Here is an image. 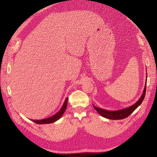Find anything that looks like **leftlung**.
<instances>
[{
	"label": "left lung",
	"instance_id": "8db88e82",
	"mask_svg": "<svg viewBox=\"0 0 157 157\" xmlns=\"http://www.w3.org/2000/svg\"><path fill=\"white\" fill-rule=\"evenodd\" d=\"M146 85L144 89L143 93L142 94V96L141 98L137 101L136 103H135L134 105L132 106L128 107V108H127L125 109H123L121 110H118V111H109L108 110H105L99 108H97L96 106L93 105L94 109L98 113V114H101L102 117L108 118V119H111V120H121V119H124L127 117H128L129 115L132 113L137 108V107L142 103L143 101L145 94H146Z\"/></svg>",
	"mask_w": 157,
	"mask_h": 157
}]
</instances>
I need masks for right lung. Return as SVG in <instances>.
Returning a JSON list of instances; mask_svg holds the SVG:
<instances>
[{
	"label": "right lung",
	"mask_w": 157,
	"mask_h": 157,
	"mask_svg": "<svg viewBox=\"0 0 157 157\" xmlns=\"http://www.w3.org/2000/svg\"><path fill=\"white\" fill-rule=\"evenodd\" d=\"M67 101H68V97L66 98V99L61 109L56 114H54L53 116L49 117V118H46V119H43V120H32V121L37 123V124H47V123H52L58 120H59L63 115V114L64 113V112L65 111V109H66V108H67Z\"/></svg>",
	"instance_id": "obj_1"
}]
</instances>
